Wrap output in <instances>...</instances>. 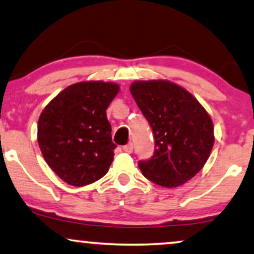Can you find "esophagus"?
<instances>
[{
  "label": "esophagus",
  "mask_w": 254,
  "mask_h": 254,
  "mask_svg": "<svg viewBox=\"0 0 254 254\" xmlns=\"http://www.w3.org/2000/svg\"><path fill=\"white\" fill-rule=\"evenodd\" d=\"M123 149H124V151H126V153H131V151H133V144L127 143L126 146L123 147Z\"/></svg>",
  "instance_id": "34e87169"
}]
</instances>
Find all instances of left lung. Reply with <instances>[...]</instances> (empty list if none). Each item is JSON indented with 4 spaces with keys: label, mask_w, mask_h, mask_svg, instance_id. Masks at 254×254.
<instances>
[{
    "label": "left lung",
    "mask_w": 254,
    "mask_h": 254,
    "mask_svg": "<svg viewBox=\"0 0 254 254\" xmlns=\"http://www.w3.org/2000/svg\"><path fill=\"white\" fill-rule=\"evenodd\" d=\"M130 93L155 139L154 155L139 162L143 176L161 187L182 186L209 159L211 118L191 93L168 80L134 81Z\"/></svg>",
    "instance_id": "8db88e82"
}]
</instances>
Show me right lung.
<instances>
[{
	"mask_svg": "<svg viewBox=\"0 0 254 254\" xmlns=\"http://www.w3.org/2000/svg\"><path fill=\"white\" fill-rule=\"evenodd\" d=\"M119 85L81 81L63 90L42 112L37 140L45 162L73 187L106 175L115 144L106 110Z\"/></svg>",
	"mask_w": 254,
	"mask_h": 254,
	"instance_id": "1",
	"label": "right lung"
}]
</instances>
